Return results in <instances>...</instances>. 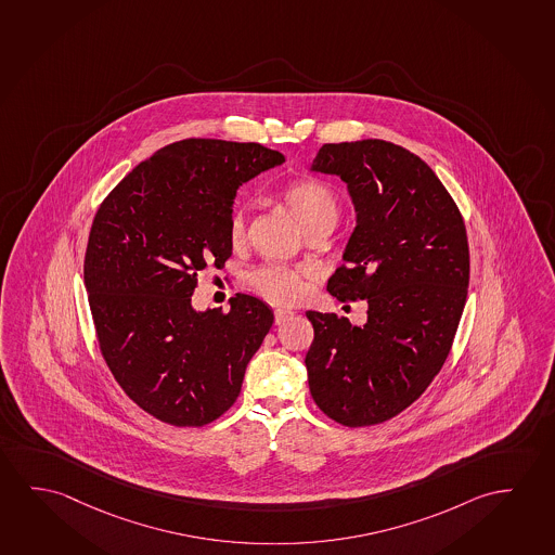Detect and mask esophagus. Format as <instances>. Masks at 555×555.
Instances as JSON below:
<instances>
[{"instance_id": "1", "label": "esophagus", "mask_w": 555, "mask_h": 555, "mask_svg": "<svg viewBox=\"0 0 555 555\" xmlns=\"http://www.w3.org/2000/svg\"><path fill=\"white\" fill-rule=\"evenodd\" d=\"M291 317H293V312H291V310H285V308H275V324H278V326H282L283 322H287Z\"/></svg>"}]
</instances>
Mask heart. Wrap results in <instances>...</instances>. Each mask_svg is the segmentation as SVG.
<instances>
[{
    "instance_id": "heart-1",
    "label": "heart",
    "mask_w": 555,
    "mask_h": 555,
    "mask_svg": "<svg viewBox=\"0 0 555 555\" xmlns=\"http://www.w3.org/2000/svg\"><path fill=\"white\" fill-rule=\"evenodd\" d=\"M283 203L297 218L307 233L318 229L334 228L339 220V196L332 186L320 179H300L287 186L282 194ZM247 233V211L237 206L229 218V238L238 245ZM307 270L287 266L268 264L250 273V283L266 299L275 305H295L307 293Z\"/></svg>"
}]
</instances>
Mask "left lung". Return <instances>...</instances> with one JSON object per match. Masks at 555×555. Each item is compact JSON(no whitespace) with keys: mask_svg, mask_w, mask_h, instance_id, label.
<instances>
[{"mask_svg":"<svg viewBox=\"0 0 555 555\" xmlns=\"http://www.w3.org/2000/svg\"><path fill=\"white\" fill-rule=\"evenodd\" d=\"M310 171L341 177L351 196L357 225L327 291L366 300L369 320L308 310V387L335 423H386L448 359L468 287L465 221L436 173L393 142L324 144Z\"/></svg>","mask_w":555,"mask_h":555,"instance_id":"1","label":"left lung"}]
</instances>
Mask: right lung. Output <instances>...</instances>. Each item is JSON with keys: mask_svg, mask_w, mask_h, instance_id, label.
I'll use <instances>...</instances> for the list:
<instances>
[{"mask_svg": "<svg viewBox=\"0 0 555 555\" xmlns=\"http://www.w3.org/2000/svg\"><path fill=\"white\" fill-rule=\"evenodd\" d=\"M285 158L256 142L186 139L154 152L98 208L85 285L100 351L142 411L204 426L235 403L273 324L264 300L237 293L194 310L198 273L225 264L238 186Z\"/></svg>", "mask_w": 555, "mask_h": 555, "instance_id": "obj_1", "label": "right lung"}]
</instances>
